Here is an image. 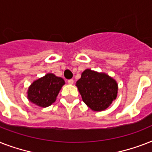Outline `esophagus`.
<instances>
[{
	"instance_id": "1",
	"label": "esophagus",
	"mask_w": 152,
	"mask_h": 152,
	"mask_svg": "<svg viewBox=\"0 0 152 152\" xmlns=\"http://www.w3.org/2000/svg\"><path fill=\"white\" fill-rule=\"evenodd\" d=\"M73 83H74V80H72V79H70V80H68V83H69V84H73Z\"/></svg>"
}]
</instances>
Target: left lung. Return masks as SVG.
I'll return each instance as SVG.
<instances>
[{
	"instance_id": "1",
	"label": "left lung",
	"mask_w": 152,
	"mask_h": 152,
	"mask_svg": "<svg viewBox=\"0 0 152 152\" xmlns=\"http://www.w3.org/2000/svg\"><path fill=\"white\" fill-rule=\"evenodd\" d=\"M76 86L84 103L94 111L105 110L116 99L118 83L103 72L86 69L81 74Z\"/></svg>"
}]
</instances>
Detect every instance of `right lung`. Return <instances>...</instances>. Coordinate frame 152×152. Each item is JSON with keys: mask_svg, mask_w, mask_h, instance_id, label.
Segmentation results:
<instances>
[{"mask_svg": "<svg viewBox=\"0 0 152 152\" xmlns=\"http://www.w3.org/2000/svg\"><path fill=\"white\" fill-rule=\"evenodd\" d=\"M64 83L61 77L47 73L31 84L27 91V99L40 107H47L56 101L57 95Z\"/></svg>", "mask_w": 152, "mask_h": 152, "instance_id": "add662e5", "label": "right lung"}]
</instances>
